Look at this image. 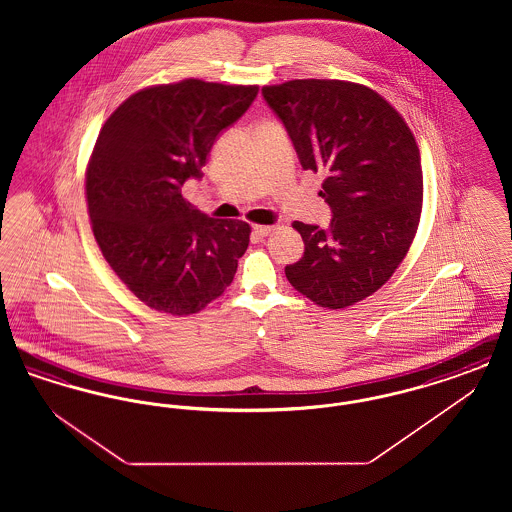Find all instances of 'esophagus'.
Segmentation results:
<instances>
[{
  "mask_svg": "<svg viewBox=\"0 0 512 512\" xmlns=\"http://www.w3.org/2000/svg\"><path fill=\"white\" fill-rule=\"evenodd\" d=\"M251 232H253L255 238H267L268 234L272 232V226H268V224H255L251 228Z\"/></svg>",
  "mask_w": 512,
  "mask_h": 512,
  "instance_id": "1",
  "label": "esophagus"
}]
</instances>
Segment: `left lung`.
<instances>
[{
	"label": "left lung",
	"mask_w": 512,
	"mask_h": 512,
	"mask_svg": "<svg viewBox=\"0 0 512 512\" xmlns=\"http://www.w3.org/2000/svg\"><path fill=\"white\" fill-rule=\"evenodd\" d=\"M305 171H324L328 228L295 220L305 253L286 267L293 288L343 309L380 290L413 244L422 167L411 128L374 90L341 80L265 86Z\"/></svg>",
	"instance_id": "1"
}]
</instances>
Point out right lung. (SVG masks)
<instances>
[{"label": "right lung", "instance_id": "1", "mask_svg": "<svg viewBox=\"0 0 512 512\" xmlns=\"http://www.w3.org/2000/svg\"><path fill=\"white\" fill-rule=\"evenodd\" d=\"M259 86L182 80L126 99L99 132L86 197L99 249L147 307L192 315L224 292L249 245L244 220L211 219L182 186Z\"/></svg>", "mask_w": 512, "mask_h": 512}]
</instances>
